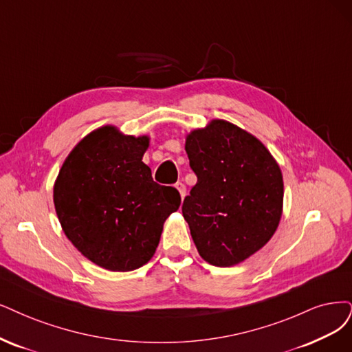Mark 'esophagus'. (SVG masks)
Instances as JSON below:
<instances>
[{
	"mask_svg": "<svg viewBox=\"0 0 352 352\" xmlns=\"http://www.w3.org/2000/svg\"><path fill=\"white\" fill-rule=\"evenodd\" d=\"M175 188L178 190V192H179V196H181V199H183V200H184V197H186V194H187L186 186H184L183 183H177V184H175Z\"/></svg>",
	"mask_w": 352,
	"mask_h": 352,
	"instance_id": "obj_1",
	"label": "esophagus"
}]
</instances>
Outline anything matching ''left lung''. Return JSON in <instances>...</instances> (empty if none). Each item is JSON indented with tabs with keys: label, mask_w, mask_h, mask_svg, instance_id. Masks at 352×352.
<instances>
[{
	"label": "left lung",
	"mask_w": 352,
	"mask_h": 352,
	"mask_svg": "<svg viewBox=\"0 0 352 352\" xmlns=\"http://www.w3.org/2000/svg\"><path fill=\"white\" fill-rule=\"evenodd\" d=\"M197 184L183 216L200 256L214 267L243 263L274 235L283 214L281 169L264 143L214 119L186 138Z\"/></svg>",
	"instance_id": "left-lung-1"
}]
</instances>
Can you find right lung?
Segmentation results:
<instances>
[{
  "label": "right lung",
  "instance_id": "1",
  "mask_svg": "<svg viewBox=\"0 0 352 352\" xmlns=\"http://www.w3.org/2000/svg\"><path fill=\"white\" fill-rule=\"evenodd\" d=\"M149 136L106 124L76 143L54 184L59 223L75 248L109 271H133L153 256L181 197L143 164Z\"/></svg>",
  "mask_w": 352,
  "mask_h": 352
}]
</instances>
